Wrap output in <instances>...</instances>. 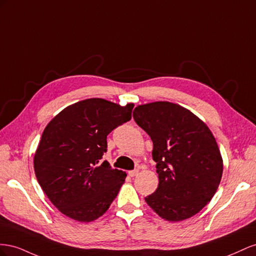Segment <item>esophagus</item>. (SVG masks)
<instances>
[{
	"mask_svg": "<svg viewBox=\"0 0 256 256\" xmlns=\"http://www.w3.org/2000/svg\"><path fill=\"white\" fill-rule=\"evenodd\" d=\"M138 172H140L138 170H130L128 174L130 177H135L138 174Z\"/></svg>",
	"mask_w": 256,
	"mask_h": 256,
	"instance_id": "1",
	"label": "esophagus"
}]
</instances>
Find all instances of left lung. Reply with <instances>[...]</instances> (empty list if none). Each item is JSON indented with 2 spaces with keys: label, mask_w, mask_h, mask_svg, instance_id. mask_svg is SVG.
Listing matches in <instances>:
<instances>
[{
  "label": "left lung",
  "mask_w": 256,
  "mask_h": 256,
  "mask_svg": "<svg viewBox=\"0 0 256 256\" xmlns=\"http://www.w3.org/2000/svg\"><path fill=\"white\" fill-rule=\"evenodd\" d=\"M135 122L153 142L158 186L144 200L167 221L186 220L212 198L223 160L212 133L188 109L170 102L138 106Z\"/></svg>",
  "instance_id": "obj_1"
}]
</instances>
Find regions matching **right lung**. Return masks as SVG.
Wrapping results in <instances>:
<instances>
[{
  "label": "right lung",
  "mask_w": 256,
  "mask_h": 256,
  "mask_svg": "<svg viewBox=\"0 0 256 256\" xmlns=\"http://www.w3.org/2000/svg\"><path fill=\"white\" fill-rule=\"evenodd\" d=\"M133 107L88 98L63 109L44 130L34 170L42 191L63 214L93 221L118 195L126 174L100 160L107 152V135L130 120Z\"/></svg>",
  "instance_id": "obj_1"
}]
</instances>
